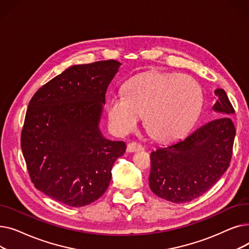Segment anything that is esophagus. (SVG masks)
<instances>
[{"label": "esophagus", "instance_id": "obj_1", "mask_svg": "<svg viewBox=\"0 0 249 249\" xmlns=\"http://www.w3.org/2000/svg\"><path fill=\"white\" fill-rule=\"evenodd\" d=\"M139 150H143V146L137 142H130L128 143L127 145V151L128 152H135V151H139Z\"/></svg>", "mask_w": 249, "mask_h": 249}]
</instances>
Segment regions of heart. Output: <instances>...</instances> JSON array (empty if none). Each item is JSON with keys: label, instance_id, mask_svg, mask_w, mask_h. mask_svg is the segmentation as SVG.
Masks as SVG:
<instances>
[{"label": "heart", "instance_id": "1", "mask_svg": "<svg viewBox=\"0 0 249 249\" xmlns=\"http://www.w3.org/2000/svg\"><path fill=\"white\" fill-rule=\"evenodd\" d=\"M202 105V89L192 77L152 71L130 78L124 97L114 95L108 100L107 114L118 134L132 131L143 116V125L153 139L169 141L194 126Z\"/></svg>", "mask_w": 249, "mask_h": 249}]
</instances>
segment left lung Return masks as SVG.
Listing matches in <instances>:
<instances>
[{
  "mask_svg": "<svg viewBox=\"0 0 249 249\" xmlns=\"http://www.w3.org/2000/svg\"><path fill=\"white\" fill-rule=\"evenodd\" d=\"M214 94L217 100L212 109L221 117L150 153L149 187L160 198L176 204L191 202L227 171L236 131L226 115L235 111L224 89H217Z\"/></svg>",
  "mask_w": 249,
  "mask_h": 249,
  "instance_id": "8db88e82",
  "label": "left lung"
}]
</instances>
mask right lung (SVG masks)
<instances>
[{
	"mask_svg": "<svg viewBox=\"0 0 249 249\" xmlns=\"http://www.w3.org/2000/svg\"><path fill=\"white\" fill-rule=\"evenodd\" d=\"M117 60L72 65L32 97L21 148L35 188L71 207H84L106 192L112 166L126 150L99 128Z\"/></svg>",
	"mask_w": 249,
	"mask_h": 249,
	"instance_id": "obj_1",
	"label": "right lung"
}]
</instances>
